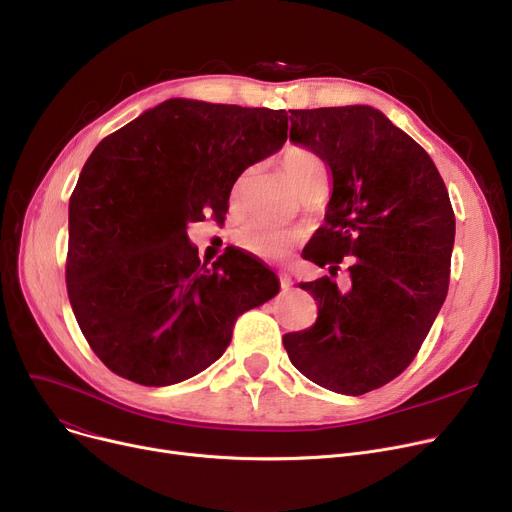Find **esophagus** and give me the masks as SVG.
Listing matches in <instances>:
<instances>
[{
    "label": "esophagus",
    "instance_id": "1",
    "mask_svg": "<svg viewBox=\"0 0 512 512\" xmlns=\"http://www.w3.org/2000/svg\"><path fill=\"white\" fill-rule=\"evenodd\" d=\"M278 280H280V288L288 290V286H290V276L284 274V272H280V274H278Z\"/></svg>",
    "mask_w": 512,
    "mask_h": 512
}]
</instances>
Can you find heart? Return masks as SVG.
I'll use <instances>...</instances> for the list:
<instances>
[{"label":"heart","instance_id":"b5f03b06","mask_svg":"<svg viewBox=\"0 0 512 512\" xmlns=\"http://www.w3.org/2000/svg\"><path fill=\"white\" fill-rule=\"evenodd\" d=\"M282 166L301 191L309 193L317 186L326 184V166L321 157L305 145H288L282 151ZM301 232L294 228L247 222L240 226L234 240L240 249L263 259H282L297 245Z\"/></svg>","mask_w":512,"mask_h":512}]
</instances>
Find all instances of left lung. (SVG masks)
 <instances>
[{"instance_id": "obj_1", "label": "left lung", "mask_w": 512, "mask_h": 512, "mask_svg": "<svg viewBox=\"0 0 512 512\" xmlns=\"http://www.w3.org/2000/svg\"><path fill=\"white\" fill-rule=\"evenodd\" d=\"M290 141L332 172L326 224L303 251L332 278L299 284L317 319L282 342L305 378L359 396L405 371L432 328L450 282L454 211L432 157L369 105L290 110ZM344 256L352 282L338 289Z\"/></svg>"}]
</instances>
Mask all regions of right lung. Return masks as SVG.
<instances>
[{
  "mask_svg": "<svg viewBox=\"0 0 512 512\" xmlns=\"http://www.w3.org/2000/svg\"><path fill=\"white\" fill-rule=\"evenodd\" d=\"M286 132L284 110L168 99L95 147L70 197L66 288L107 369L141 386L193 378L224 355L238 315L278 292L238 249L201 263L186 224L228 211L238 176Z\"/></svg>",
  "mask_w": 512,
  "mask_h": 512,
  "instance_id": "obj_1",
  "label": "right lung"
}]
</instances>
